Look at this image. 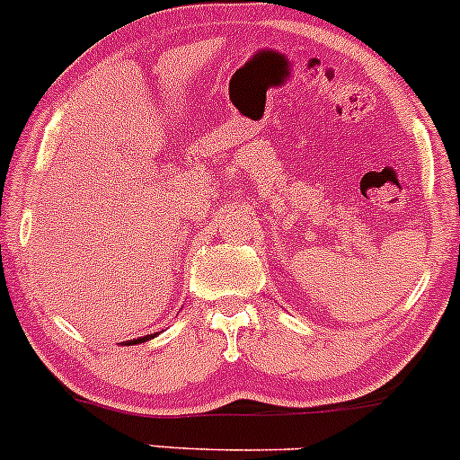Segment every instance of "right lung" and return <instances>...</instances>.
<instances>
[{
	"mask_svg": "<svg viewBox=\"0 0 460 460\" xmlns=\"http://www.w3.org/2000/svg\"><path fill=\"white\" fill-rule=\"evenodd\" d=\"M148 339H153V334H148V336H139V339H132V341H126L124 345H135V343H144V341H148Z\"/></svg>",
	"mask_w": 460,
	"mask_h": 460,
	"instance_id": "add662e5",
	"label": "right lung"
}]
</instances>
